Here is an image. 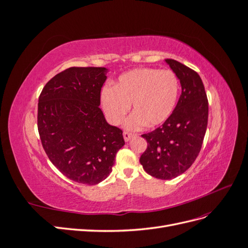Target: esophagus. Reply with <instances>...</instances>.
I'll return each instance as SVG.
<instances>
[{"mask_svg": "<svg viewBox=\"0 0 248 248\" xmlns=\"http://www.w3.org/2000/svg\"><path fill=\"white\" fill-rule=\"evenodd\" d=\"M134 136L133 133H130V132H127V131H124V133H123V137H124V140H125V141H128L132 137Z\"/></svg>", "mask_w": 248, "mask_h": 248, "instance_id": "1", "label": "esophagus"}]
</instances>
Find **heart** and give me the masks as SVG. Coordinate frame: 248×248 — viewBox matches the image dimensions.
I'll return each mask as SVG.
<instances>
[{
    "mask_svg": "<svg viewBox=\"0 0 248 248\" xmlns=\"http://www.w3.org/2000/svg\"><path fill=\"white\" fill-rule=\"evenodd\" d=\"M180 82L171 70L138 68L122 74L114 88L104 87L101 104L108 121L121 124L132 104L125 127L138 130L146 124L157 126L171 115L178 100Z\"/></svg>",
    "mask_w": 248,
    "mask_h": 248,
    "instance_id": "b5f03b06",
    "label": "heart"
}]
</instances>
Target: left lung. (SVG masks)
Wrapping results in <instances>:
<instances>
[{
    "label": "left lung",
    "instance_id": "1",
    "mask_svg": "<svg viewBox=\"0 0 248 248\" xmlns=\"http://www.w3.org/2000/svg\"><path fill=\"white\" fill-rule=\"evenodd\" d=\"M166 62L180 79L182 93L170 118L142 134L147 149L140 162L149 175L170 180L188 170L198 157L208 124V99L199 74L176 60Z\"/></svg>",
    "mask_w": 248,
    "mask_h": 248
}]
</instances>
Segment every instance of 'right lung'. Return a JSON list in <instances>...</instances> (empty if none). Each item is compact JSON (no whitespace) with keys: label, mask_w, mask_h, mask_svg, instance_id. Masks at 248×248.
Listing matches in <instances>:
<instances>
[{"label":"right lung","mask_w":248,"mask_h":248,"mask_svg":"<svg viewBox=\"0 0 248 248\" xmlns=\"http://www.w3.org/2000/svg\"><path fill=\"white\" fill-rule=\"evenodd\" d=\"M107 73L104 67H70L39 96L37 126L44 151L64 176L81 184L107 179L125 145L123 131L109 125L99 108Z\"/></svg>","instance_id":"add662e5"}]
</instances>
